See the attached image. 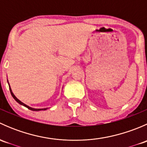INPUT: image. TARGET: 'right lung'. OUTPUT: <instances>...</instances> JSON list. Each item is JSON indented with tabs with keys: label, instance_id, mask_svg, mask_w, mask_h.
I'll list each match as a JSON object with an SVG mask.
<instances>
[{
	"label": "right lung",
	"instance_id": "obj_1",
	"mask_svg": "<svg viewBox=\"0 0 147 147\" xmlns=\"http://www.w3.org/2000/svg\"><path fill=\"white\" fill-rule=\"evenodd\" d=\"M8 84H9V83H8ZM9 89H10V94H11L12 97H13V98H14V100H16V101L17 102H18V103L20 104V105H23V106H24V107H27L28 109H30V110H32V111H40V110H46V109H47V108H43V109H35V108H32V107H30L28 106V105H26V104H24V103H23V102H22L21 101H20V100H19L18 99L17 97H16V96L14 95V94H13V92H12V90H11V88H10V84H9Z\"/></svg>",
	"mask_w": 147,
	"mask_h": 147
}]
</instances>
